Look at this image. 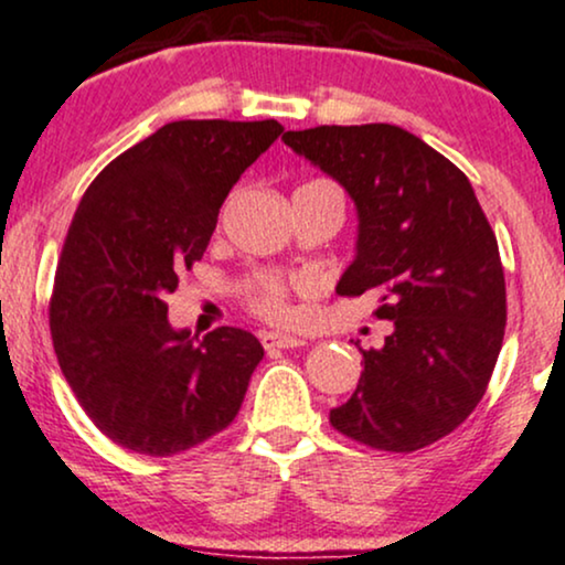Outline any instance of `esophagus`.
Here are the masks:
<instances>
[{
	"label": "esophagus",
	"mask_w": 565,
	"mask_h": 565,
	"mask_svg": "<svg viewBox=\"0 0 565 565\" xmlns=\"http://www.w3.org/2000/svg\"><path fill=\"white\" fill-rule=\"evenodd\" d=\"M262 343L267 351H275V349H294V347H301V338L296 335H288V333H275V330H269V333H262Z\"/></svg>",
	"instance_id": "obj_1"
}]
</instances>
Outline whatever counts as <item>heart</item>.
I'll return each mask as SVG.
<instances>
[{
  "label": "heart",
  "mask_w": 565,
  "mask_h": 565,
  "mask_svg": "<svg viewBox=\"0 0 565 565\" xmlns=\"http://www.w3.org/2000/svg\"><path fill=\"white\" fill-rule=\"evenodd\" d=\"M285 298H288V288H285L280 280H275V277H262V280L254 285V290H250V303H254V309L258 315L269 317V320H282V317L288 315Z\"/></svg>",
  "instance_id": "1"
}]
</instances>
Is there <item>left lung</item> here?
Listing matches in <instances>:
<instances>
[{
  "label": "left lung",
  "mask_w": 565,
  "mask_h": 565,
  "mask_svg": "<svg viewBox=\"0 0 565 565\" xmlns=\"http://www.w3.org/2000/svg\"><path fill=\"white\" fill-rule=\"evenodd\" d=\"M285 145L333 177L356 209V254L338 296L381 290V349L362 351L333 428L383 452H415L452 434L487 391L505 335L497 237L468 177L402 126H317Z\"/></svg>",
  "instance_id": "obj_1"
}]
</instances>
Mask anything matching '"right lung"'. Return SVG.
<instances>
[{
	"mask_svg": "<svg viewBox=\"0 0 565 565\" xmlns=\"http://www.w3.org/2000/svg\"><path fill=\"white\" fill-rule=\"evenodd\" d=\"M282 135L277 121H171L99 171L73 216L50 328L89 420L131 452L171 457L235 420L264 349L241 328L201 341L166 296L201 262L224 198Z\"/></svg>",
	"mask_w": 565,
	"mask_h": 565,
	"instance_id": "1",
	"label": "right lung"
}]
</instances>
